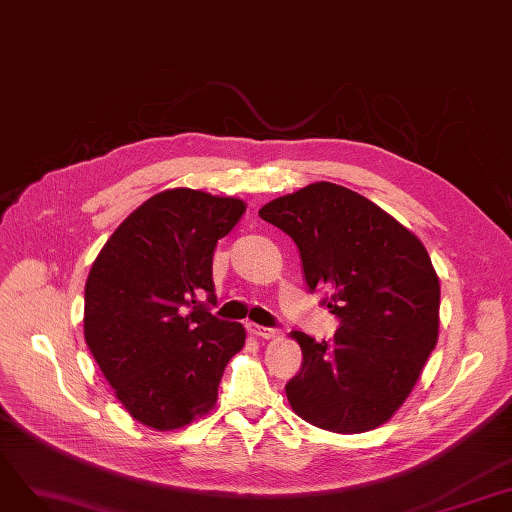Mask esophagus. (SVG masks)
<instances>
[{"label": "esophagus", "instance_id": "esophagus-1", "mask_svg": "<svg viewBox=\"0 0 512 512\" xmlns=\"http://www.w3.org/2000/svg\"><path fill=\"white\" fill-rule=\"evenodd\" d=\"M246 329H249V333L253 337H259V339H272V337H276V331L270 329V327H261V325H253L251 323Z\"/></svg>", "mask_w": 512, "mask_h": 512}]
</instances>
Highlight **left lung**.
Masks as SVG:
<instances>
[{
  "label": "left lung",
  "mask_w": 512,
  "mask_h": 512,
  "mask_svg": "<svg viewBox=\"0 0 512 512\" xmlns=\"http://www.w3.org/2000/svg\"><path fill=\"white\" fill-rule=\"evenodd\" d=\"M289 234L310 291L339 318L331 342L293 331L304 365L287 384L291 409L339 434L386 424L411 394L439 339L441 285L422 240L365 196L310 183L259 208Z\"/></svg>",
  "instance_id": "1"
}]
</instances>
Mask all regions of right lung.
I'll return each instance as SVG.
<instances>
[{"instance_id":"1","label":"right lung","mask_w":512,"mask_h":512,"mask_svg":"<svg viewBox=\"0 0 512 512\" xmlns=\"http://www.w3.org/2000/svg\"><path fill=\"white\" fill-rule=\"evenodd\" d=\"M246 211L240 198L175 187L132 211L94 259L84 337L132 420L177 430L217 403L240 323L215 318L213 255Z\"/></svg>"}]
</instances>
